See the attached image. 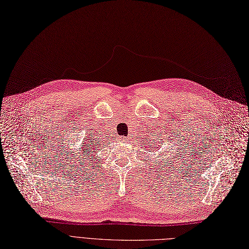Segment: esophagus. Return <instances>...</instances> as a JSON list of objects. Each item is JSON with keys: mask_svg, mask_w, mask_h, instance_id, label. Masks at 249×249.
<instances>
[{"mask_svg": "<svg viewBox=\"0 0 249 249\" xmlns=\"http://www.w3.org/2000/svg\"><path fill=\"white\" fill-rule=\"evenodd\" d=\"M118 140H119V142H125L127 141V137H125V136H120V137H118Z\"/></svg>", "mask_w": 249, "mask_h": 249, "instance_id": "obj_1", "label": "esophagus"}]
</instances>
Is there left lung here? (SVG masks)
I'll use <instances>...</instances> for the list:
<instances>
[{
	"label": "left lung",
	"mask_w": 249,
	"mask_h": 249,
	"mask_svg": "<svg viewBox=\"0 0 249 249\" xmlns=\"http://www.w3.org/2000/svg\"><path fill=\"white\" fill-rule=\"evenodd\" d=\"M151 149H152V148H151Z\"/></svg>",
	"instance_id": "obj_1"
}]
</instances>
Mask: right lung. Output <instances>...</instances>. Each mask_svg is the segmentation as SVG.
<instances>
[{"label":"right lung","mask_w":249,"mask_h":249,"mask_svg":"<svg viewBox=\"0 0 249 249\" xmlns=\"http://www.w3.org/2000/svg\"><path fill=\"white\" fill-rule=\"evenodd\" d=\"M97 142L99 143V142ZM96 146L97 144L93 137L89 135L86 140H83L79 145H75V148H71V145L66 144L61 153L70 163L71 167L80 166L79 170L81 171L85 169V164H90V162L86 163L88 162L86 160L93 161V154L96 151Z\"/></svg>","instance_id":"add662e5"}]
</instances>
